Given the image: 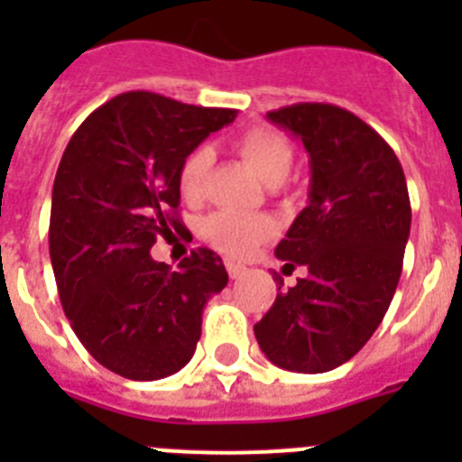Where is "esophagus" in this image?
I'll use <instances>...</instances> for the list:
<instances>
[{
  "label": "esophagus",
  "instance_id": "34e87169",
  "mask_svg": "<svg viewBox=\"0 0 462 462\" xmlns=\"http://www.w3.org/2000/svg\"><path fill=\"white\" fill-rule=\"evenodd\" d=\"M226 271H228V275H231V280H240V277L247 273V268L240 266V263H236V261H226Z\"/></svg>",
  "mask_w": 462,
  "mask_h": 462
}]
</instances>
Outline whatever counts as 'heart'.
<instances>
[{
  "label": "heart",
  "mask_w": 462,
  "mask_h": 462,
  "mask_svg": "<svg viewBox=\"0 0 462 462\" xmlns=\"http://www.w3.org/2000/svg\"><path fill=\"white\" fill-rule=\"evenodd\" d=\"M236 150L254 169L261 180L268 185H280L289 175L293 164V148L287 138L275 129L254 126L236 138ZM215 154L208 145H199L185 157L178 173V187L187 203H199L206 194L208 175H210ZM210 245L228 256H245L256 245L273 234V222L261 215H240V212L219 210L212 212L201 226Z\"/></svg>",
  "instance_id": "1"
}]
</instances>
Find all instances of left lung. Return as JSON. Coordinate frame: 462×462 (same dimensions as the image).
Instances as JSON below:
<instances>
[{
	"instance_id": "8db88e82",
	"label": "left lung",
	"mask_w": 462,
	"mask_h": 462,
	"mask_svg": "<svg viewBox=\"0 0 462 462\" xmlns=\"http://www.w3.org/2000/svg\"><path fill=\"white\" fill-rule=\"evenodd\" d=\"M268 120L303 141L310 203L275 247L293 287L254 324L261 352L291 373H328L358 354L393 300L410 238L402 166L361 117L333 104H293Z\"/></svg>"
}]
</instances>
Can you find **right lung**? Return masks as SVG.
I'll return each instance as SVG.
<instances>
[{
	"mask_svg": "<svg viewBox=\"0 0 462 462\" xmlns=\"http://www.w3.org/2000/svg\"><path fill=\"white\" fill-rule=\"evenodd\" d=\"M238 110L125 92L76 129L52 185L51 261L73 333L120 377L152 382L185 368L203 308L222 291V259L199 247L173 271L150 256L180 231L187 154Z\"/></svg>",
	"mask_w": 462,
	"mask_h": 462,
	"instance_id": "add662e5",
	"label": "right lung"
}]
</instances>
